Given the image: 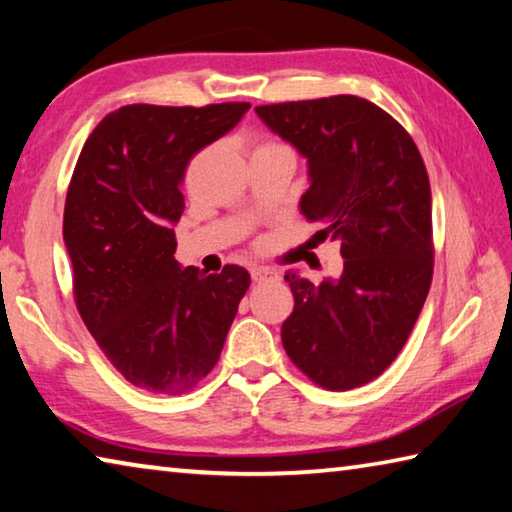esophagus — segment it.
Listing matches in <instances>:
<instances>
[{
  "instance_id": "1",
  "label": "esophagus",
  "mask_w": 512,
  "mask_h": 512,
  "mask_svg": "<svg viewBox=\"0 0 512 512\" xmlns=\"http://www.w3.org/2000/svg\"><path fill=\"white\" fill-rule=\"evenodd\" d=\"M250 275H253L255 282H268V280H275L277 273L271 271V268H264V266H255L253 271H250Z\"/></svg>"
}]
</instances>
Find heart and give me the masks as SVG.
Instances as JSON below:
<instances>
[{"label": "heart", "mask_w": 512, "mask_h": 512, "mask_svg": "<svg viewBox=\"0 0 512 512\" xmlns=\"http://www.w3.org/2000/svg\"><path fill=\"white\" fill-rule=\"evenodd\" d=\"M268 144H277V142H275V140H264L262 144H259V146H257V149H262V146H268Z\"/></svg>", "instance_id": "1"}]
</instances>
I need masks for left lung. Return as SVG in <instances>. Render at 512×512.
<instances>
[{
	"label": "left lung",
	"instance_id": "obj_1",
	"mask_svg": "<svg viewBox=\"0 0 512 512\" xmlns=\"http://www.w3.org/2000/svg\"><path fill=\"white\" fill-rule=\"evenodd\" d=\"M264 124L309 162L300 207L339 239L341 280L287 273L289 359L327 391L377 379L404 348L433 277L427 167L400 121L354 94L257 106Z\"/></svg>",
	"mask_w": 512,
	"mask_h": 512
}]
</instances>
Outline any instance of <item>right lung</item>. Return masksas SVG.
Returning a JSON list of instances; mask_svg holds the SVG:
<instances>
[{
    "mask_svg": "<svg viewBox=\"0 0 512 512\" xmlns=\"http://www.w3.org/2000/svg\"><path fill=\"white\" fill-rule=\"evenodd\" d=\"M250 103H133L99 121L67 187L63 239L76 309L121 377L149 393H189L221 357L250 287L176 262L189 160L235 128Z\"/></svg>",
    "mask_w": 512,
    "mask_h": 512,
    "instance_id": "right-lung-1",
    "label": "right lung"
}]
</instances>
